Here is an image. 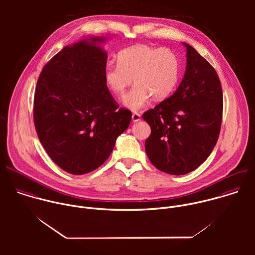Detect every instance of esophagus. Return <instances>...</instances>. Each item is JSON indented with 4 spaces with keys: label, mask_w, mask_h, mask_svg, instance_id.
Returning <instances> with one entry per match:
<instances>
[{
    "label": "esophagus",
    "mask_w": 255,
    "mask_h": 255,
    "mask_svg": "<svg viewBox=\"0 0 255 255\" xmlns=\"http://www.w3.org/2000/svg\"><path fill=\"white\" fill-rule=\"evenodd\" d=\"M140 119H141V115L139 113H133L132 114V121L133 122H138V121H140Z\"/></svg>",
    "instance_id": "esophagus-1"
}]
</instances>
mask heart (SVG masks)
<instances>
[{"mask_svg":"<svg viewBox=\"0 0 255 255\" xmlns=\"http://www.w3.org/2000/svg\"><path fill=\"white\" fill-rule=\"evenodd\" d=\"M179 75V60L169 48L136 45L121 51L118 65L108 64L104 80L114 95L121 97L134 81V88L125 95L123 104L140 110L151 97L162 100L174 90Z\"/></svg>","mask_w":255,"mask_h":255,"instance_id":"b5f03b06","label":"heart"}]
</instances>
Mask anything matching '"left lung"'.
Masks as SVG:
<instances>
[{
  "instance_id": "1",
  "label": "left lung",
  "mask_w": 255,
  "mask_h": 255,
  "mask_svg": "<svg viewBox=\"0 0 255 255\" xmlns=\"http://www.w3.org/2000/svg\"><path fill=\"white\" fill-rule=\"evenodd\" d=\"M177 90L145 112L151 133L145 150L159 170L181 175L198 168L211 154L220 134L223 93L215 68L191 45Z\"/></svg>"
}]
</instances>
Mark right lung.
Masks as SVG:
<instances>
[{
    "mask_svg": "<svg viewBox=\"0 0 255 255\" xmlns=\"http://www.w3.org/2000/svg\"><path fill=\"white\" fill-rule=\"evenodd\" d=\"M90 37L65 46L43 67L34 95L36 132L49 157L71 174H85L110 156L132 113L109 91L107 53Z\"/></svg>",
    "mask_w": 255,
    "mask_h": 255,
    "instance_id": "obj_1",
    "label": "right lung"
}]
</instances>
